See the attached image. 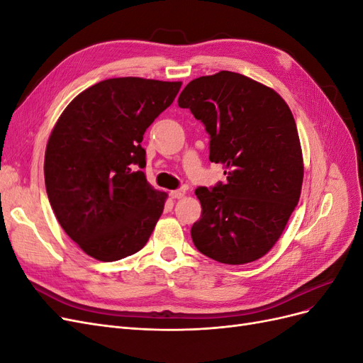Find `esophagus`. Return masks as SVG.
<instances>
[{
    "label": "esophagus",
    "instance_id": "obj_1",
    "mask_svg": "<svg viewBox=\"0 0 363 363\" xmlns=\"http://www.w3.org/2000/svg\"><path fill=\"white\" fill-rule=\"evenodd\" d=\"M184 194H186V189L184 188H180V189H175V191H171L169 192V195L172 196V199H182V196H184Z\"/></svg>",
    "mask_w": 363,
    "mask_h": 363
}]
</instances>
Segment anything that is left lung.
<instances>
[{
	"label": "left lung",
	"mask_w": 363,
	"mask_h": 363,
	"mask_svg": "<svg viewBox=\"0 0 363 363\" xmlns=\"http://www.w3.org/2000/svg\"><path fill=\"white\" fill-rule=\"evenodd\" d=\"M179 106L189 108L211 136L208 160L221 163L227 182L196 188L201 218L194 245L227 265L265 256L298 204L303 155L291 108L271 87L221 71L184 87Z\"/></svg>",
	"instance_id": "8db88e82"
}]
</instances>
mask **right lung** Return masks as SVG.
Masks as SVG:
<instances>
[{"mask_svg": "<svg viewBox=\"0 0 363 363\" xmlns=\"http://www.w3.org/2000/svg\"><path fill=\"white\" fill-rule=\"evenodd\" d=\"M182 82L121 77L77 95L47 144L45 188L59 224L101 262L144 248L167 194L144 174L145 130L177 96Z\"/></svg>", "mask_w": 363, "mask_h": 363, "instance_id": "add662e5", "label": "right lung"}]
</instances>
